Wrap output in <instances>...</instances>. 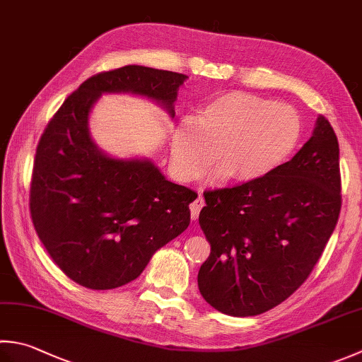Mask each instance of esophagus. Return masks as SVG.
I'll return each mask as SVG.
<instances>
[{"instance_id": "34e87169", "label": "esophagus", "mask_w": 362, "mask_h": 362, "mask_svg": "<svg viewBox=\"0 0 362 362\" xmlns=\"http://www.w3.org/2000/svg\"><path fill=\"white\" fill-rule=\"evenodd\" d=\"M202 207H204V197L199 194L193 202H191V205H189L191 218H193V219L199 218V211L202 210Z\"/></svg>"}]
</instances>
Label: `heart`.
<instances>
[{
    "label": "heart",
    "mask_w": 362,
    "mask_h": 362,
    "mask_svg": "<svg viewBox=\"0 0 362 362\" xmlns=\"http://www.w3.org/2000/svg\"><path fill=\"white\" fill-rule=\"evenodd\" d=\"M300 136L301 120L293 106L250 92H228L199 106L193 120L177 125L173 169L179 179L194 180L218 151L219 174L237 183L259 182L292 155Z\"/></svg>",
    "instance_id": "b5f03b06"
}]
</instances>
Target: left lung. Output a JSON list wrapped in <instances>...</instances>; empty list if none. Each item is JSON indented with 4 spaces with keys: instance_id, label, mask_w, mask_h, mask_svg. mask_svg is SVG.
Segmentation results:
<instances>
[{
    "instance_id": "left-lung-1",
    "label": "left lung",
    "mask_w": 362,
    "mask_h": 362,
    "mask_svg": "<svg viewBox=\"0 0 362 362\" xmlns=\"http://www.w3.org/2000/svg\"><path fill=\"white\" fill-rule=\"evenodd\" d=\"M199 224L210 243L197 286L232 317L264 314L287 300L320 259L341 214L339 143L328 119L265 179L204 193Z\"/></svg>"
}]
</instances>
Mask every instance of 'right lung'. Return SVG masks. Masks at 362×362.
Instances as JSON below:
<instances>
[{
	"label": "right lung",
	"mask_w": 362,
	"mask_h": 362,
	"mask_svg": "<svg viewBox=\"0 0 362 362\" xmlns=\"http://www.w3.org/2000/svg\"><path fill=\"white\" fill-rule=\"evenodd\" d=\"M187 75L124 66L90 76L66 98L35 151L30 209L40 242L76 284L108 290L136 279L160 247L188 228L197 194L148 158L98 147L89 115L103 94L148 98L174 117Z\"/></svg>",
	"instance_id": "right-lung-1"
}]
</instances>
